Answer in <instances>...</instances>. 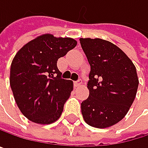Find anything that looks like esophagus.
I'll return each instance as SVG.
<instances>
[{
  "instance_id": "esophagus-1",
  "label": "esophagus",
  "mask_w": 148,
  "mask_h": 148,
  "mask_svg": "<svg viewBox=\"0 0 148 148\" xmlns=\"http://www.w3.org/2000/svg\"><path fill=\"white\" fill-rule=\"evenodd\" d=\"M82 80H78L77 82H73V85H75V88H78V87H80L82 85Z\"/></svg>"
}]
</instances>
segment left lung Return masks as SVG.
I'll return each mask as SVG.
<instances>
[{"mask_svg": "<svg viewBox=\"0 0 148 148\" xmlns=\"http://www.w3.org/2000/svg\"><path fill=\"white\" fill-rule=\"evenodd\" d=\"M90 64L89 96L82 102L87 124L107 128L121 121L132 106L138 89L136 67L114 43L100 38H81Z\"/></svg>", "mask_w": 148, "mask_h": 148, "instance_id": "obj_1", "label": "left lung"}]
</instances>
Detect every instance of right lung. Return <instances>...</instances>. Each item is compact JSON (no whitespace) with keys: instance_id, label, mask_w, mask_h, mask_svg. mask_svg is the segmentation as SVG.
<instances>
[{"instance_id":"right-lung-1","label":"right lung","mask_w":148,"mask_h":148,"mask_svg":"<svg viewBox=\"0 0 148 148\" xmlns=\"http://www.w3.org/2000/svg\"><path fill=\"white\" fill-rule=\"evenodd\" d=\"M76 45L73 38L44 34L16 53L11 63L9 82L20 111L29 121L48 125L60 117L73 83L61 79L57 60Z\"/></svg>"}]
</instances>
